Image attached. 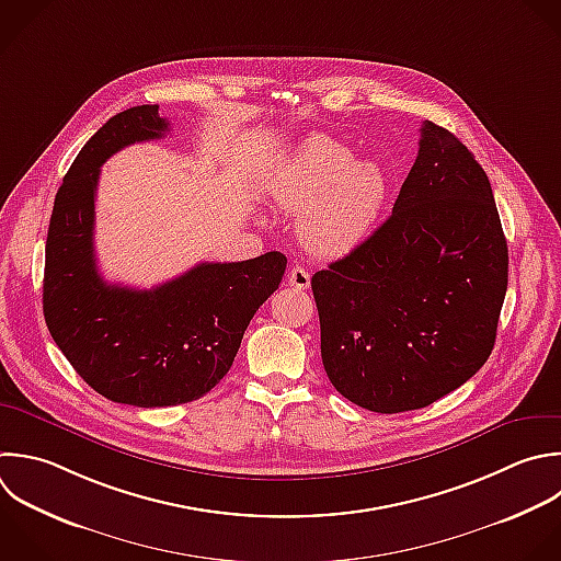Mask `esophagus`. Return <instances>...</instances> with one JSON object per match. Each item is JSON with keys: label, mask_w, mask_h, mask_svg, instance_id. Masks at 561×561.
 <instances>
[{"label": "esophagus", "mask_w": 561, "mask_h": 561, "mask_svg": "<svg viewBox=\"0 0 561 561\" xmlns=\"http://www.w3.org/2000/svg\"><path fill=\"white\" fill-rule=\"evenodd\" d=\"M287 283H289V287H294V289H309V285H311V276H309V272L305 270V267H291V272H289V276H287Z\"/></svg>", "instance_id": "esophagus-1"}]
</instances>
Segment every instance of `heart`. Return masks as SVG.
<instances>
[{"label":"heart","instance_id":"obj_1","mask_svg":"<svg viewBox=\"0 0 561 561\" xmlns=\"http://www.w3.org/2000/svg\"><path fill=\"white\" fill-rule=\"evenodd\" d=\"M270 195L287 213H302L298 232L318 256H344L375 228L386 199L388 175L375 162L329 136L300 140L270 178Z\"/></svg>","mask_w":561,"mask_h":561}]
</instances>
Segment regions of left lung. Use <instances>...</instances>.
<instances>
[{
  "label": "left lung",
  "instance_id": "1",
  "mask_svg": "<svg viewBox=\"0 0 561 561\" xmlns=\"http://www.w3.org/2000/svg\"><path fill=\"white\" fill-rule=\"evenodd\" d=\"M506 278L486 173L425 121L392 215L311 278L331 383L381 414L434 403L491 355Z\"/></svg>",
  "mask_w": 561,
  "mask_h": 561
}]
</instances>
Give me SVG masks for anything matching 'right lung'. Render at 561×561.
Returning <instances> with one entry per match:
<instances>
[{
  "label": "right lung",
  "mask_w": 561,
  "mask_h": 561,
  "mask_svg": "<svg viewBox=\"0 0 561 561\" xmlns=\"http://www.w3.org/2000/svg\"><path fill=\"white\" fill-rule=\"evenodd\" d=\"M169 131L158 105L110 118L81 149L55 197L46 241L44 316L53 340L99 394L138 408L195 401L230 370L256 309L287 259L199 263L153 289L105 283L94 254L101 167L116 151Z\"/></svg>",
  "instance_id": "1"
}]
</instances>
